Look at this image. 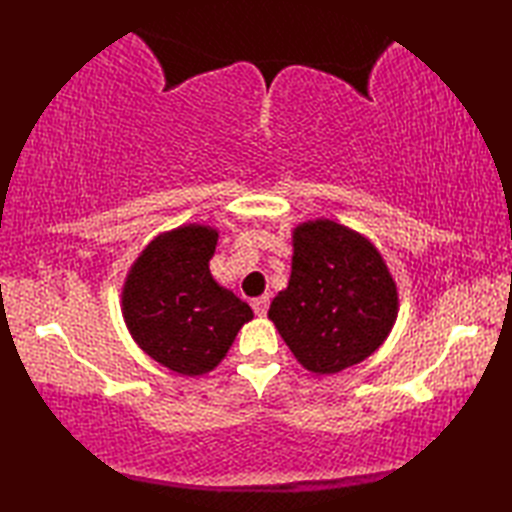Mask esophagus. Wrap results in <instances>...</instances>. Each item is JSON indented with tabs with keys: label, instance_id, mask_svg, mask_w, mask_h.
I'll use <instances>...</instances> for the list:
<instances>
[{
	"label": "esophagus",
	"instance_id": "1",
	"mask_svg": "<svg viewBox=\"0 0 512 512\" xmlns=\"http://www.w3.org/2000/svg\"><path fill=\"white\" fill-rule=\"evenodd\" d=\"M268 306H270V297H268V295H264V297H259V299L253 301V310H255L257 317H264V314L268 312Z\"/></svg>",
	"mask_w": 512,
	"mask_h": 512
}]
</instances>
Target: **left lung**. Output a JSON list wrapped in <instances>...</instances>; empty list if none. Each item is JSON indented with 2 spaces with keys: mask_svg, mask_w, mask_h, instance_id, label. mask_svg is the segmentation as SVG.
Returning a JSON list of instances; mask_svg holds the SVG:
<instances>
[{
  "mask_svg": "<svg viewBox=\"0 0 512 512\" xmlns=\"http://www.w3.org/2000/svg\"><path fill=\"white\" fill-rule=\"evenodd\" d=\"M288 288L268 317L297 361L336 374L374 354L394 328L398 292L374 244L332 220L306 222L292 235Z\"/></svg>",
  "mask_w": 512,
  "mask_h": 512,
  "instance_id": "obj_1",
  "label": "left lung"
}]
</instances>
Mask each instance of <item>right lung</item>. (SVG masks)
I'll return each mask as SVG.
<instances>
[{
	"mask_svg": "<svg viewBox=\"0 0 512 512\" xmlns=\"http://www.w3.org/2000/svg\"><path fill=\"white\" fill-rule=\"evenodd\" d=\"M217 231L189 224L151 242L123 288V314L134 341L182 376H200L226 356L248 303L211 277Z\"/></svg>",
	"mask_w": 512,
	"mask_h": 512,
	"instance_id": "1",
	"label": "right lung"
}]
</instances>
